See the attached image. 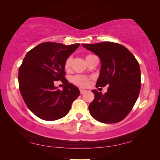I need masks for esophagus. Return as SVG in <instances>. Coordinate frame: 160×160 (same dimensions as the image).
<instances>
[{
  "label": "esophagus",
  "mask_w": 160,
  "mask_h": 160,
  "mask_svg": "<svg viewBox=\"0 0 160 160\" xmlns=\"http://www.w3.org/2000/svg\"><path fill=\"white\" fill-rule=\"evenodd\" d=\"M84 92H86V90L84 89H80V93L81 94H84Z\"/></svg>",
  "instance_id": "1"
}]
</instances>
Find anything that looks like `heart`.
Instances as JSON below:
<instances>
[{"mask_svg":"<svg viewBox=\"0 0 160 160\" xmlns=\"http://www.w3.org/2000/svg\"><path fill=\"white\" fill-rule=\"evenodd\" d=\"M91 56L92 55H87L86 57V60ZM71 62H72V58L71 57H69V58H67V60H65V62L64 63V69L66 71H68L69 70L71 69ZM71 82L78 87H87L89 86V82H90V78L85 76L76 75L71 78Z\"/></svg>","mask_w":160,"mask_h":160,"instance_id":"heart-1","label":"heart"}]
</instances>
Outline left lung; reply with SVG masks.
<instances>
[{
  "mask_svg": "<svg viewBox=\"0 0 160 160\" xmlns=\"http://www.w3.org/2000/svg\"><path fill=\"white\" fill-rule=\"evenodd\" d=\"M97 54L101 68L96 87L109 85L107 92L93 89L95 99L89 111L97 121L106 124L123 120L132 110L141 89V69L134 55L119 43L100 42L82 44Z\"/></svg>",
  "mask_w": 160,
  "mask_h": 160,
  "instance_id": "1",
  "label": "left lung"
}]
</instances>
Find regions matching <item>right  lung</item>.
I'll list each match as a JSON object with an SVG mask.
<instances>
[{
  "instance_id": "obj_1",
  "label": "right lung",
  "mask_w": 160,
  "mask_h": 160,
  "mask_svg": "<svg viewBox=\"0 0 160 160\" xmlns=\"http://www.w3.org/2000/svg\"><path fill=\"white\" fill-rule=\"evenodd\" d=\"M79 46L44 42L26 54L19 68V90L28 108L40 119L64 117L80 95L79 89L65 78L64 69L65 60ZM54 80L65 84L62 91L54 86Z\"/></svg>"
}]
</instances>
